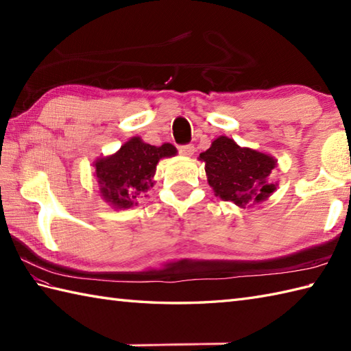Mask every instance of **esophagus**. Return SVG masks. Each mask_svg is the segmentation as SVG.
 Segmentation results:
<instances>
[{
  "label": "esophagus",
  "mask_w": 351,
  "mask_h": 351,
  "mask_svg": "<svg viewBox=\"0 0 351 351\" xmlns=\"http://www.w3.org/2000/svg\"><path fill=\"white\" fill-rule=\"evenodd\" d=\"M178 151H180V154H182L185 156H191L193 154H195V146H193V145H181V146H178Z\"/></svg>",
  "instance_id": "obj_1"
}]
</instances>
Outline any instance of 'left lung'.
Segmentation results:
<instances>
[{
	"mask_svg": "<svg viewBox=\"0 0 351 351\" xmlns=\"http://www.w3.org/2000/svg\"><path fill=\"white\" fill-rule=\"evenodd\" d=\"M205 161L208 182L215 196L245 208L265 200L276 190L268 181L276 160L249 147H240L232 138L221 136L208 151L199 155Z\"/></svg>",
	"mask_w": 351,
	"mask_h": 351,
	"instance_id": "8db88e82",
	"label": "left lung"
}]
</instances>
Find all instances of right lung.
I'll return each mask as SVG.
<instances>
[{
	"label": "right lung",
	"instance_id": "add662e5",
	"mask_svg": "<svg viewBox=\"0 0 351 351\" xmlns=\"http://www.w3.org/2000/svg\"><path fill=\"white\" fill-rule=\"evenodd\" d=\"M176 155L170 143L152 146L132 137L119 151L95 162L101 195L116 208L132 206L141 193L152 187L156 164L164 156Z\"/></svg>",
	"mask_w": 351,
	"mask_h": 351
}]
</instances>
